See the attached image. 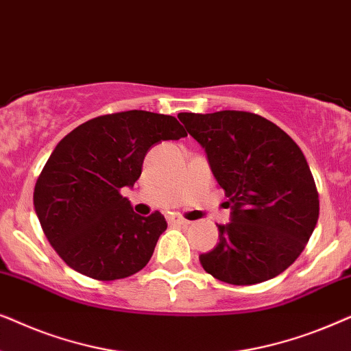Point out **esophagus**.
Here are the masks:
<instances>
[{"instance_id":"1","label":"esophagus","mask_w":351,"mask_h":351,"mask_svg":"<svg viewBox=\"0 0 351 351\" xmlns=\"http://www.w3.org/2000/svg\"><path fill=\"white\" fill-rule=\"evenodd\" d=\"M167 220H169L171 223H177V225H186V223H190L189 220L182 217V215H177V214L169 215V217H167Z\"/></svg>"}]
</instances>
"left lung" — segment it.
Listing matches in <instances>:
<instances>
[{"instance_id":"obj_1","label":"left lung","mask_w":351,"mask_h":351,"mask_svg":"<svg viewBox=\"0 0 351 351\" xmlns=\"http://www.w3.org/2000/svg\"><path fill=\"white\" fill-rule=\"evenodd\" d=\"M225 190L230 222L201 254L209 275L234 286L271 280L295 262L313 233L319 199L299 145L276 124L237 110L179 113Z\"/></svg>"}]
</instances>
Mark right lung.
I'll return each mask as SVG.
<instances>
[{
    "label": "right lung",
    "instance_id": "right-lung-1",
    "mask_svg": "<svg viewBox=\"0 0 351 351\" xmlns=\"http://www.w3.org/2000/svg\"><path fill=\"white\" fill-rule=\"evenodd\" d=\"M185 136L174 117L129 110L89 119L57 143L36 180L33 204L66 265L100 281L147 265L166 219L158 210L136 214L119 190L132 189L153 145Z\"/></svg>",
    "mask_w": 351,
    "mask_h": 351
}]
</instances>
